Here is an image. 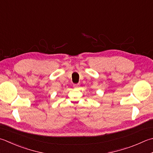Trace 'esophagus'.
Here are the masks:
<instances>
[{
	"mask_svg": "<svg viewBox=\"0 0 153 153\" xmlns=\"http://www.w3.org/2000/svg\"><path fill=\"white\" fill-rule=\"evenodd\" d=\"M79 83H76V84H74V87L75 88H79Z\"/></svg>",
	"mask_w": 153,
	"mask_h": 153,
	"instance_id": "1",
	"label": "esophagus"
}]
</instances>
